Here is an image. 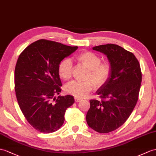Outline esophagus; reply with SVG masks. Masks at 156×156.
Returning a JSON list of instances; mask_svg holds the SVG:
<instances>
[{
  "label": "esophagus",
  "mask_w": 156,
  "mask_h": 156,
  "mask_svg": "<svg viewBox=\"0 0 156 156\" xmlns=\"http://www.w3.org/2000/svg\"><path fill=\"white\" fill-rule=\"evenodd\" d=\"M74 100H75V102H80V101L82 100L81 99H80V98H74Z\"/></svg>",
  "instance_id": "1"
}]
</instances>
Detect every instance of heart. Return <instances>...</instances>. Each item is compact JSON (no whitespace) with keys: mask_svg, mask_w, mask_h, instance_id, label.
<instances>
[{"mask_svg":"<svg viewBox=\"0 0 156 156\" xmlns=\"http://www.w3.org/2000/svg\"><path fill=\"white\" fill-rule=\"evenodd\" d=\"M75 60L88 69L85 82L72 81L64 87V90L68 94L76 98H83L92 91L93 84L96 87H100L110 78L112 67L108 61L101 62V58L97 54L84 51L75 58ZM72 64L70 59H64L58 66V74L64 80L71 78Z\"/></svg>","mask_w":156,"mask_h":156,"instance_id":"1","label":"heart"}]
</instances>
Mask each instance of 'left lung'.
Wrapping results in <instances>:
<instances>
[{
  "mask_svg": "<svg viewBox=\"0 0 156 156\" xmlns=\"http://www.w3.org/2000/svg\"><path fill=\"white\" fill-rule=\"evenodd\" d=\"M92 49L106 54L112 70L108 81L96 91L102 100H90L86 122L98 132L109 133L124 124L135 108L142 72L134 54L121 46L107 44Z\"/></svg>",
  "mask_w": 156,
  "mask_h": 156,
  "instance_id": "obj_1",
  "label": "left lung"
}]
</instances>
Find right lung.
Returning a JSON list of instances; mask_svg holds the SVG:
<instances>
[{
    "label": "right lung",
    "instance_id": "right-lung-1",
    "mask_svg": "<svg viewBox=\"0 0 156 156\" xmlns=\"http://www.w3.org/2000/svg\"><path fill=\"white\" fill-rule=\"evenodd\" d=\"M77 48L41 39L28 46L18 58L14 70L18 103L29 124L42 133L60 129L66 109L74 103L72 96H55L61 92L60 62Z\"/></svg>",
    "mask_w": 156,
    "mask_h": 156
}]
</instances>
